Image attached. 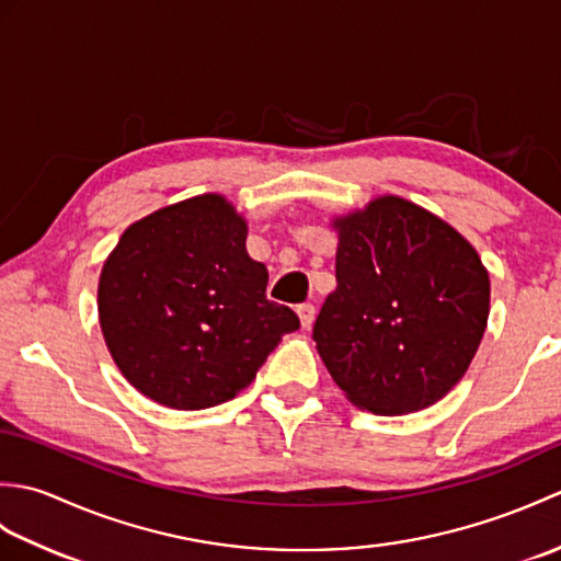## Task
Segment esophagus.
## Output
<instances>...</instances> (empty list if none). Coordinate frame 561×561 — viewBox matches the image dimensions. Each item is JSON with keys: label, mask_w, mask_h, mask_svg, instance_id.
Listing matches in <instances>:
<instances>
[{"label": "esophagus", "mask_w": 561, "mask_h": 561, "mask_svg": "<svg viewBox=\"0 0 561 561\" xmlns=\"http://www.w3.org/2000/svg\"><path fill=\"white\" fill-rule=\"evenodd\" d=\"M296 313H299V320H301V328H304V330H308V328L313 325L316 308H313L311 304H301L299 308H296Z\"/></svg>", "instance_id": "esophagus-1"}]
</instances>
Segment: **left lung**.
Listing matches in <instances>:
<instances>
[{
	"instance_id": "obj_1",
	"label": "left lung",
	"mask_w": 561,
	"mask_h": 561,
	"mask_svg": "<svg viewBox=\"0 0 561 561\" xmlns=\"http://www.w3.org/2000/svg\"><path fill=\"white\" fill-rule=\"evenodd\" d=\"M337 289L313 340L352 404L396 416L456 388L490 318V272L448 221L398 195L335 214Z\"/></svg>"
}]
</instances>
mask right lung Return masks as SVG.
I'll return each mask as SVG.
<instances>
[{"instance_id": "right-lung-1", "label": "right lung", "mask_w": 561, "mask_h": 561, "mask_svg": "<svg viewBox=\"0 0 561 561\" xmlns=\"http://www.w3.org/2000/svg\"><path fill=\"white\" fill-rule=\"evenodd\" d=\"M248 221L219 193L129 224L99 277V323L115 366L171 410L236 398L282 335L299 330L267 301V267L245 250Z\"/></svg>"}]
</instances>
